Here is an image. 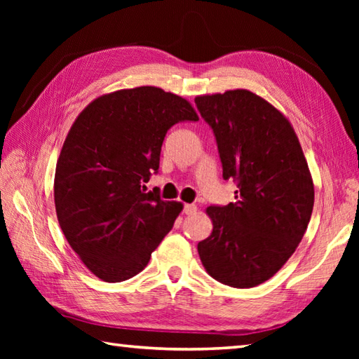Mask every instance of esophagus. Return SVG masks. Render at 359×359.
<instances>
[{"instance_id":"34e87169","label":"esophagus","mask_w":359,"mask_h":359,"mask_svg":"<svg viewBox=\"0 0 359 359\" xmlns=\"http://www.w3.org/2000/svg\"><path fill=\"white\" fill-rule=\"evenodd\" d=\"M197 211V207H196V205H193V203H187L185 205V207H184V212H185V215H194V212Z\"/></svg>"}]
</instances>
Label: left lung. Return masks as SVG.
Listing matches in <instances>:
<instances>
[{
    "mask_svg": "<svg viewBox=\"0 0 359 359\" xmlns=\"http://www.w3.org/2000/svg\"><path fill=\"white\" fill-rule=\"evenodd\" d=\"M215 134L224 180L236 202L207 208L212 231L197 243L201 261L225 285L250 288L270 279L306 233L313 180L292 125L245 89L196 97Z\"/></svg>",
    "mask_w": 359,
    "mask_h": 359,
    "instance_id": "1",
    "label": "left lung"
}]
</instances>
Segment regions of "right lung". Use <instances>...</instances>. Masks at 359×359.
<instances>
[{"instance_id": "right-lung-1", "label": "right lung", "mask_w": 359, "mask_h": 359, "mask_svg": "<svg viewBox=\"0 0 359 359\" xmlns=\"http://www.w3.org/2000/svg\"><path fill=\"white\" fill-rule=\"evenodd\" d=\"M197 120L185 98L142 86L98 97L74 121L53 197L67 242L97 278L135 276L171 231L182 203L144 184L158 172L168 129Z\"/></svg>"}]
</instances>
